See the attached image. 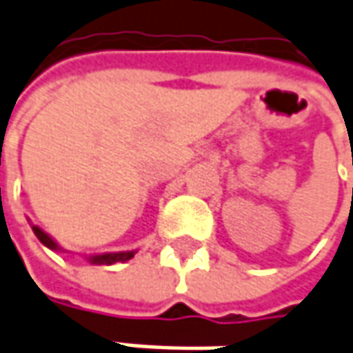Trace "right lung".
<instances>
[{"instance_id":"add662e5","label":"right lung","mask_w":353,"mask_h":353,"mask_svg":"<svg viewBox=\"0 0 353 353\" xmlns=\"http://www.w3.org/2000/svg\"><path fill=\"white\" fill-rule=\"evenodd\" d=\"M32 226V232H34V236L41 240V244H44L46 248H50L52 252H68L64 250L58 242H56L54 238L50 236L48 232H44L41 226L31 225ZM139 250H125V252H103V254H85L83 258L90 261L92 265H113V263H125L130 258H134V254H137Z\"/></svg>"}]
</instances>
